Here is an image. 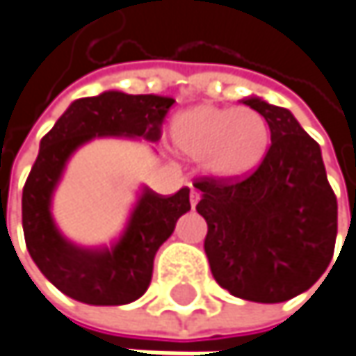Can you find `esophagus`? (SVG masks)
I'll return each mask as SVG.
<instances>
[{
	"label": "esophagus",
	"mask_w": 356,
	"mask_h": 356,
	"mask_svg": "<svg viewBox=\"0 0 356 356\" xmlns=\"http://www.w3.org/2000/svg\"><path fill=\"white\" fill-rule=\"evenodd\" d=\"M197 201H199V191L191 187V191H189V203H191V207H195V205H197Z\"/></svg>",
	"instance_id": "34e87169"
}]
</instances>
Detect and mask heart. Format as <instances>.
I'll list each match as a JSON object with an SVG mask.
<instances>
[{"label": "heart", "mask_w": 356, "mask_h": 356, "mask_svg": "<svg viewBox=\"0 0 356 356\" xmlns=\"http://www.w3.org/2000/svg\"><path fill=\"white\" fill-rule=\"evenodd\" d=\"M171 147L181 157L199 161L207 177L238 181L252 175L270 149V129L254 108L197 104L175 115Z\"/></svg>", "instance_id": "heart-1"}]
</instances>
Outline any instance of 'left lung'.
<instances>
[{
  "label": "left lung",
  "instance_id": "1",
  "mask_svg": "<svg viewBox=\"0 0 356 356\" xmlns=\"http://www.w3.org/2000/svg\"><path fill=\"white\" fill-rule=\"evenodd\" d=\"M272 145L245 179L195 181L197 213L207 221L205 254L229 294L252 302H286L318 282L334 254L339 205L318 143L294 115L260 96Z\"/></svg>",
  "mask_w": 356,
  "mask_h": 356
}]
</instances>
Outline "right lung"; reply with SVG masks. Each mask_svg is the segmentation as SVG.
Returning <instances> with one entry per match:
<instances>
[{"instance_id":"1","label":"right lung","mask_w":356,"mask_h":356,"mask_svg":"<svg viewBox=\"0 0 356 356\" xmlns=\"http://www.w3.org/2000/svg\"><path fill=\"white\" fill-rule=\"evenodd\" d=\"M173 98L106 90L78 98L40 140L22 195V225L28 252L50 282L74 300L120 306L140 298L153 278L155 254L177 220L191 209L189 189L159 195L143 187L120 236L108 245L86 248L66 240L52 218V197L68 159L96 136H127L157 143Z\"/></svg>"}]
</instances>
